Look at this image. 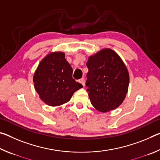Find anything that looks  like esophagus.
<instances>
[{
	"label": "esophagus",
	"mask_w": 160,
	"mask_h": 160,
	"mask_svg": "<svg viewBox=\"0 0 160 160\" xmlns=\"http://www.w3.org/2000/svg\"><path fill=\"white\" fill-rule=\"evenodd\" d=\"M78 82H80L82 86H85V79L84 78H81L79 80H78Z\"/></svg>",
	"instance_id": "esophagus-1"
}]
</instances>
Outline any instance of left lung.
<instances>
[{
  "label": "left lung",
  "mask_w": 160,
  "mask_h": 160,
  "mask_svg": "<svg viewBox=\"0 0 160 160\" xmlns=\"http://www.w3.org/2000/svg\"><path fill=\"white\" fill-rule=\"evenodd\" d=\"M86 87L91 104L99 112L115 109L125 99L129 75L125 64L113 50L105 48L90 56Z\"/></svg>",
  "instance_id": "8db88e82"
}]
</instances>
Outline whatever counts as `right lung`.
<instances>
[{"instance_id": "right-lung-1", "label": "right lung", "mask_w": 160, "mask_h": 160, "mask_svg": "<svg viewBox=\"0 0 160 160\" xmlns=\"http://www.w3.org/2000/svg\"><path fill=\"white\" fill-rule=\"evenodd\" d=\"M72 76V68L64 53L48 54L40 62L34 73L35 90L46 104L59 106L68 102L75 92L82 88Z\"/></svg>"}]
</instances>
